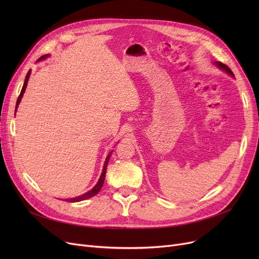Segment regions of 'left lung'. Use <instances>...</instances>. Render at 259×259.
<instances>
[{
  "label": "left lung",
  "instance_id": "8db88e82",
  "mask_svg": "<svg viewBox=\"0 0 259 259\" xmlns=\"http://www.w3.org/2000/svg\"><path fill=\"white\" fill-rule=\"evenodd\" d=\"M215 65H216V66H219L220 68H222L223 70H225V71H226V72H228L229 74H231L232 76H234V74H233L232 70H231L230 68H229L227 65H225V64H223V63H221V62H215Z\"/></svg>",
  "mask_w": 259,
  "mask_h": 259
}]
</instances>
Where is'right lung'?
<instances>
[{
    "mask_svg": "<svg viewBox=\"0 0 259 259\" xmlns=\"http://www.w3.org/2000/svg\"><path fill=\"white\" fill-rule=\"evenodd\" d=\"M46 57H48V56L40 57L38 61L46 59ZM30 72H31L30 70H29L28 72H27V75H26V78H25V81H24L23 88H22V90H21V93H20L19 98H18V101H17L16 111H17V108H18V106H19V104H20V102H21V99H22V97H23V94H24V92H25L27 83H28V79H29V76H30ZM111 153H112V151L108 154V156H107V158H106V160H105V165H104V168H103V172H102L101 178H100L98 184L93 187V189H91L89 192H87V193H85V194H83V195H80V196H77V197H74V198H68V199H66V201L76 202V201H80V200H85V199H87V198H90V197H92V196H94V195H97V194L100 192V190H101V188H102V186H103V184H104V181H105V175H106V170H107V166H108V161H109V158H110V156H111Z\"/></svg>",
    "mask_w": 259,
    "mask_h": 259,
    "instance_id": "1",
    "label": "right lung"
}]
</instances>
